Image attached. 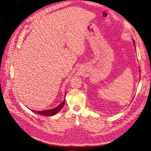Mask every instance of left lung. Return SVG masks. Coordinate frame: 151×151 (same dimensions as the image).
Segmentation results:
<instances>
[{"instance_id":"obj_1","label":"left lung","mask_w":151,"mask_h":151,"mask_svg":"<svg viewBox=\"0 0 151 151\" xmlns=\"http://www.w3.org/2000/svg\"><path fill=\"white\" fill-rule=\"evenodd\" d=\"M134 44H135V42H134Z\"/></svg>"}]
</instances>
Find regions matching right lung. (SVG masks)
Segmentation results:
<instances>
[{
	"mask_svg": "<svg viewBox=\"0 0 151 151\" xmlns=\"http://www.w3.org/2000/svg\"><path fill=\"white\" fill-rule=\"evenodd\" d=\"M64 104H65V99L64 101H63L61 104H59L57 107L53 109H47V110H44V111H35L34 110H32V111H34L35 113L39 114V115H41L42 116H53L61 110L62 108L63 107V106H64Z\"/></svg>",
	"mask_w": 151,
	"mask_h": 151,
	"instance_id": "obj_1",
	"label": "right lung"
}]
</instances>
